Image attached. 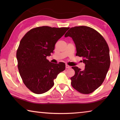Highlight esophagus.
Here are the masks:
<instances>
[{
  "label": "esophagus",
  "instance_id": "34e87169",
  "mask_svg": "<svg viewBox=\"0 0 120 120\" xmlns=\"http://www.w3.org/2000/svg\"><path fill=\"white\" fill-rule=\"evenodd\" d=\"M66 68L67 69L70 68V66H68V64H66Z\"/></svg>",
  "mask_w": 120,
  "mask_h": 120
}]
</instances>
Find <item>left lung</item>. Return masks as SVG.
I'll use <instances>...</instances> for the list:
<instances>
[{
    "label": "left lung",
    "mask_w": 120,
    "mask_h": 120,
    "mask_svg": "<svg viewBox=\"0 0 120 120\" xmlns=\"http://www.w3.org/2000/svg\"><path fill=\"white\" fill-rule=\"evenodd\" d=\"M70 36L76 47V56L82 58L84 70L72 67L75 75L70 78L71 86L80 93L88 94L102 84L110 66L109 50L101 34L88 26L70 28L64 35Z\"/></svg>",
    "instance_id": "1"
}]
</instances>
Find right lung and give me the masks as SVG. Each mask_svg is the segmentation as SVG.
<instances>
[{
    "label": "right lung",
    "mask_w": 120,
    "mask_h": 120,
    "mask_svg": "<svg viewBox=\"0 0 120 120\" xmlns=\"http://www.w3.org/2000/svg\"><path fill=\"white\" fill-rule=\"evenodd\" d=\"M69 27L41 26L30 30L20 41L16 52L17 66L22 80L35 94L45 93L54 85V79L65 69V64L50 62L51 55L58 40Z\"/></svg>",
    "instance_id": "obj_1"
}]
</instances>
